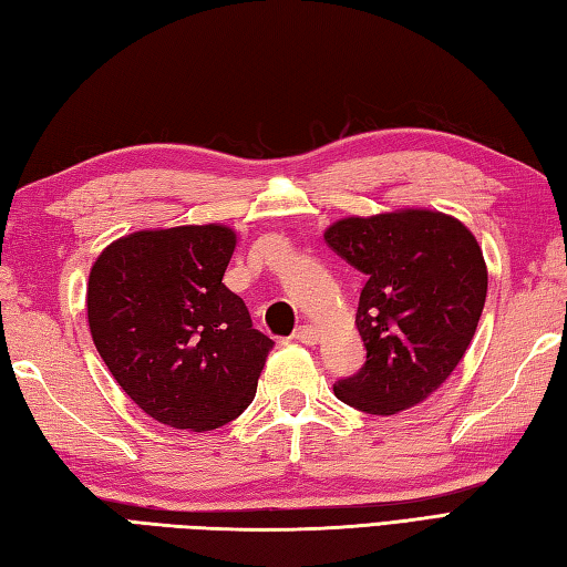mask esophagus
I'll return each mask as SVG.
<instances>
[{
	"label": "esophagus",
	"instance_id": "obj_1",
	"mask_svg": "<svg viewBox=\"0 0 567 567\" xmlns=\"http://www.w3.org/2000/svg\"><path fill=\"white\" fill-rule=\"evenodd\" d=\"M293 338L303 344H316L320 340V330L316 326H308V322H303V326L296 328Z\"/></svg>",
	"mask_w": 567,
	"mask_h": 567
}]
</instances>
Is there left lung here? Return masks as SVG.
Returning <instances> with one entry per match:
<instances>
[{
  "label": "left lung",
  "instance_id": "1",
  "mask_svg": "<svg viewBox=\"0 0 567 567\" xmlns=\"http://www.w3.org/2000/svg\"><path fill=\"white\" fill-rule=\"evenodd\" d=\"M322 237L367 276L354 320L367 362L334 396L372 415L425 401L465 357L487 298L475 235L445 213L403 207L338 219Z\"/></svg>",
  "mask_w": 567,
  "mask_h": 567
}]
</instances>
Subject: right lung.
<instances>
[{
	"label": "right lung",
	"mask_w": 567,
	"mask_h": 567,
	"mask_svg": "<svg viewBox=\"0 0 567 567\" xmlns=\"http://www.w3.org/2000/svg\"><path fill=\"white\" fill-rule=\"evenodd\" d=\"M235 247L227 225L142 229L112 241L90 269L92 342L124 394L171 429L235 421L274 348L223 284Z\"/></svg>",
	"instance_id": "1"
}]
</instances>
